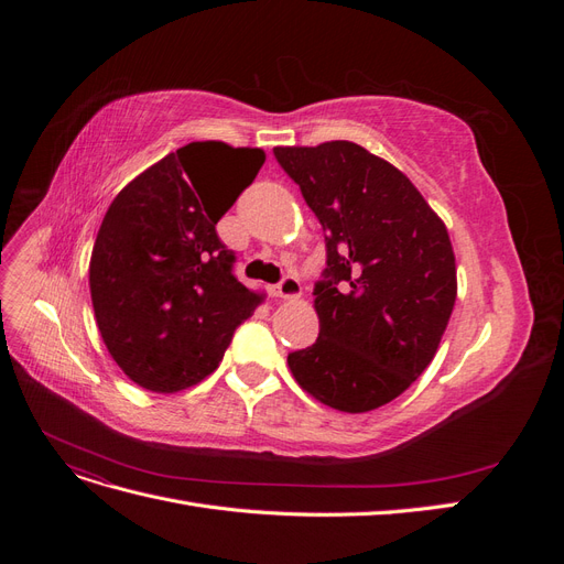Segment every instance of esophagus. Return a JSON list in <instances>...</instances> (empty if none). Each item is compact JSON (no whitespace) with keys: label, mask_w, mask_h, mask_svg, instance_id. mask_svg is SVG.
Returning <instances> with one entry per match:
<instances>
[{"label":"esophagus","mask_w":564,"mask_h":564,"mask_svg":"<svg viewBox=\"0 0 564 564\" xmlns=\"http://www.w3.org/2000/svg\"><path fill=\"white\" fill-rule=\"evenodd\" d=\"M272 294L275 296H280V299H296V296H301V282H299V278L296 275H286L278 282V286L272 289Z\"/></svg>","instance_id":"34e87169"}]
</instances>
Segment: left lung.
<instances>
[{"instance_id":"obj_1","label":"left lung","mask_w":564,"mask_h":564,"mask_svg":"<svg viewBox=\"0 0 564 564\" xmlns=\"http://www.w3.org/2000/svg\"><path fill=\"white\" fill-rule=\"evenodd\" d=\"M315 212L327 268L319 336L289 352L303 390L338 412L383 406L431 365L456 301L447 228L402 172L350 141L275 148Z\"/></svg>"}]
</instances>
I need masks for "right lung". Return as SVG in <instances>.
<instances>
[{"label":"right lung","mask_w":564,"mask_h":564,"mask_svg":"<svg viewBox=\"0 0 564 564\" xmlns=\"http://www.w3.org/2000/svg\"><path fill=\"white\" fill-rule=\"evenodd\" d=\"M263 162L259 148L191 143L112 199L89 286L112 360L141 388L176 392L209 377L261 303L235 278L216 224Z\"/></svg>","instance_id":"add662e5"}]
</instances>
